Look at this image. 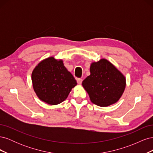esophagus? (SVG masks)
<instances>
[{
    "label": "esophagus",
    "instance_id": "1",
    "mask_svg": "<svg viewBox=\"0 0 153 153\" xmlns=\"http://www.w3.org/2000/svg\"><path fill=\"white\" fill-rule=\"evenodd\" d=\"M82 80H83L82 79V78H77V79H76V81H77L78 84L81 85L82 82Z\"/></svg>",
    "mask_w": 153,
    "mask_h": 153
}]
</instances>
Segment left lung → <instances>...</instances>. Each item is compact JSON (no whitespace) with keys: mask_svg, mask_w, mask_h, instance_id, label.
<instances>
[{"mask_svg":"<svg viewBox=\"0 0 153 153\" xmlns=\"http://www.w3.org/2000/svg\"><path fill=\"white\" fill-rule=\"evenodd\" d=\"M90 72L91 75L82 82V85L92 103L108 106L117 102L126 87L123 74L105 59L92 62Z\"/></svg>","mask_w":153,"mask_h":153,"instance_id":"left-lung-1","label":"left lung"}]
</instances>
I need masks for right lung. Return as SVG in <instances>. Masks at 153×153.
Instances as JSON below:
<instances>
[{
	"instance_id": "add662e5",
	"label": "right lung",
	"mask_w": 153,
	"mask_h": 153,
	"mask_svg": "<svg viewBox=\"0 0 153 153\" xmlns=\"http://www.w3.org/2000/svg\"><path fill=\"white\" fill-rule=\"evenodd\" d=\"M32 86L39 99L55 105L65 100L77 83L61 59L50 57L41 61L32 73Z\"/></svg>"
}]
</instances>
